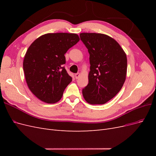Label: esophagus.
<instances>
[{
	"instance_id": "34e87169",
	"label": "esophagus",
	"mask_w": 156,
	"mask_h": 156,
	"mask_svg": "<svg viewBox=\"0 0 156 156\" xmlns=\"http://www.w3.org/2000/svg\"><path fill=\"white\" fill-rule=\"evenodd\" d=\"M79 75H80V74H79V73H75V79H77L79 78Z\"/></svg>"
}]
</instances>
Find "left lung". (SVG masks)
I'll list each match as a JSON object with an SVG mask.
<instances>
[{
	"instance_id": "obj_1",
	"label": "left lung",
	"mask_w": 156,
	"mask_h": 156,
	"mask_svg": "<svg viewBox=\"0 0 156 156\" xmlns=\"http://www.w3.org/2000/svg\"><path fill=\"white\" fill-rule=\"evenodd\" d=\"M88 49L90 71L83 97L90 104H104L120 92L125 82L127 57L118 42L99 33H81Z\"/></svg>"
}]
</instances>
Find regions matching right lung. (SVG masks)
I'll return each mask as SVG.
<instances>
[{"instance_id":"right-lung-1","label":"right lung","mask_w":156,"mask_h":156,"mask_svg":"<svg viewBox=\"0 0 156 156\" xmlns=\"http://www.w3.org/2000/svg\"><path fill=\"white\" fill-rule=\"evenodd\" d=\"M79 41L76 34L49 33L39 37L30 45L23 60L27 85L41 101H58L72 82L64 64L65 53Z\"/></svg>"}]
</instances>
